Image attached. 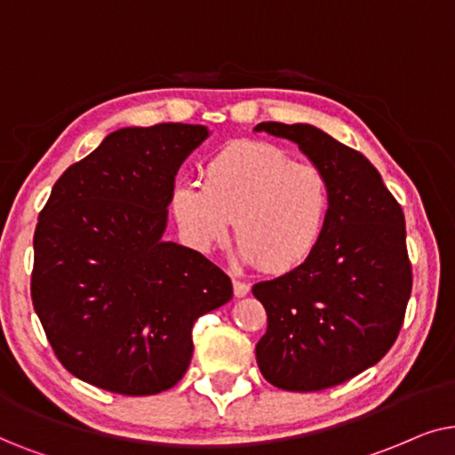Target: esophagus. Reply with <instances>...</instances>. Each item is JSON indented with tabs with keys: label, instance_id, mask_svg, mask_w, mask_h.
<instances>
[{
	"label": "esophagus",
	"instance_id": "1",
	"mask_svg": "<svg viewBox=\"0 0 455 455\" xmlns=\"http://www.w3.org/2000/svg\"><path fill=\"white\" fill-rule=\"evenodd\" d=\"M233 291H235V298H245L250 293V284L243 281H233Z\"/></svg>",
	"mask_w": 455,
	"mask_h": 455
}]
</instances>
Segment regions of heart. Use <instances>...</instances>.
Returning a JSON list of instances; mask_svg holds the SVG:
<instances>
[{"instance_id":"obj_1","label":"heart","mask_w":455,"mask_h":455,"mask_svg":"<svg viewBox=\"0 0 455 455\" xmlns=\"http://www.w3.org/2000/svg\"><path fill=\"white\" fill-rule=\"evenodd\" d=\"M331 183L310 162H293L270 143H239L212 157L204 185L180 180L171 208L191 243L210 251L228 239L239 258L284 275L318 250L331 216Z\"/></svg>"}]
</instances>
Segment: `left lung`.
I'll list each match as a JSON object with an SVG mask.
<instances>
[{
  "instance_id": "obj_1",
  "label": "left lung",
  "mask_w": 455,
  "mask_h": 455,
  "mask_svg": "<svg viewBox=\"0 0 455 455\" xmlns=\"http://www.w3.org/2000/svg\"><path fill=\"white\" fill-rule=\"evenodd\" d=\"M289 139L331 183V216L299 268L253 284L268 316L259 372L284 391H323L377 364L395 343L411 293L402 205L360 151L312 124L259 123Z\"/></svg>"
}]
</instances>
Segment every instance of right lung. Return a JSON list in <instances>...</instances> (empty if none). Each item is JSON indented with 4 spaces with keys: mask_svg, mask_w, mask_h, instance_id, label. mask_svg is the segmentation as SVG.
I'll return each instance as SVG.
<instances>
[{
    "mask_svg": "<svg viewBox=\"0 0 455 455\" xmlns=\"http://www.w3.org/2000/svg\"><path fill=\"white\" fill-rule=\"evenodd\" d=\"M210 131H114L56 180L35 228L30 298L66 371L120 395L183 379L196 320L233 298L208 258L164 241L174 177Z\"/></svg>",
    "mask_w": 455,
    "mask_h": 455,
    "instance_id": "1",
    "label": "right lung"
}]
</instances>
